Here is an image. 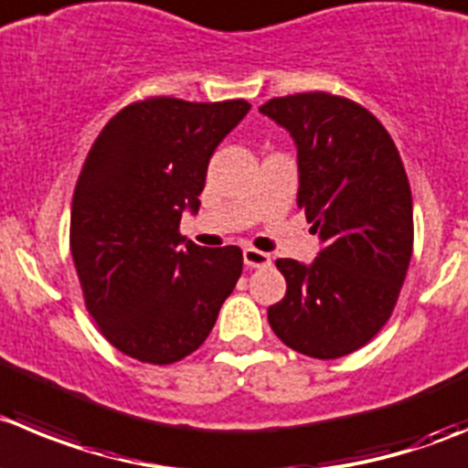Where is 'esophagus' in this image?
<instances>
[{
	"label": "esophagus",
	"mask_w": 468,
	"mask_h": 468,
	"mask_svg": "<svg viewBox=\"0 0 468 468\" xmlns=\"http://www.w3.org/2000/svg\"><path fill=\"white\" fill-rule=\"evenodd\" d=\"M243 261H246L248 269H266V266H271V257L266 252L257 250V248H246Z\"/></svg>",
	"instance_id": "34e87169"
}]
</instances>
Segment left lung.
Masks as SVG:
<instances>
[{
    "label": "left lung",
    "instance_id": "left-lung-1",
    "mask_svg": "<svg viewBox=\"0 0 468 468\" xmlns=\"http://www.w3.org/2000/svg\"><path fill=\"white\" fill-rule=\"evenodd\" d=\"M260 112L296 142V202L324 243L310 266L275 261L287 293L269 324L298 354L340 358L367 345L398 305L413 252L407 172L379 119L349 98L292 93Z\"/></svg>",
    "mask_w": 468,
    "mask_h": 468
}]
</instances>
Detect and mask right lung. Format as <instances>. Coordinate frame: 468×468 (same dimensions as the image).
Listing matches in <instances>:
<instances>
[{
	"instance_id": "add662e5",
	"label": "right lung",
	"mask_w": 468,
	"mask_h": 468,
	"mask_svg": "<svg viewBox=\"0 0 468 468\" xmlns=\"http://www.w3.org/2000/svg\"><path fill=\"white\" fill-rule=\"evenodd\" d=\"M250 103L151 96L114 114L89 149L70 208L84 305L122 354L170 365L199 349L237 287L243 252L181 237L208 158Z\"/></svg>"
}]
</instances>
